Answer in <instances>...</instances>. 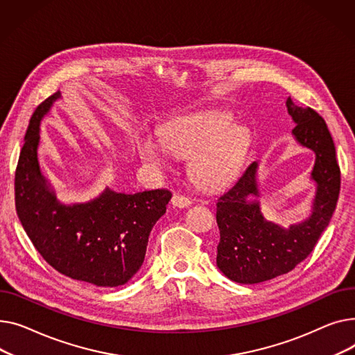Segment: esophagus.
Returning a JSON list of instances; mask_svg holds the SVG:
<instances>
[{"label":"esophagus","instance_id":"34e87169","mask_svg":"<svg viewBox=\"0 0 355 355\" xmlns=\"http://www.w3.org/2000/svg\"><path fill=\"white\" fill-rule=\"evenodd\" d=\"M172 203L178 207H187L191 205V199L184 196V195H179V193H175L173 198H172Z\"/></svg>","mask_w":355,"mask_h":355}]
</instances>
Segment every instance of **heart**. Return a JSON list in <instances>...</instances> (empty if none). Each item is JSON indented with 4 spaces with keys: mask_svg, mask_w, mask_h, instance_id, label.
Returning <instances> with one entry per match:
<instances>
[{
    "mask_svg": "<svg viewBox=\"0 0 355 355\" xmlns=\"http://www.w3.org/2000/svg\"><path fill=\"white\" fill-rule=\"evenodd\" d=\"M162 135L163 140H139L140 157L155 168H166L173 155L192 157V176L207 189H218L231 182L248 146L246 130L231 124V117L218 112L182 117L166 126Z\"/></svg>",
    "mask_w": 355,
    "mask_h": 355,
    "instance_id": "1",
    "label": "heart"
}]
</instances>
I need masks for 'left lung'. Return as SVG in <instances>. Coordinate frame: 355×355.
Returning a JSON list of instances; mask_svg holds the SVG:
<instances>
[{"mask_svg":"<svg viewBox=\"0 0 355 355\" xmlns=\"http://www.w3.org/2000/svg\"><path fill=\"white\" fill-rule=\"evenodd\" d=\"M286 109L297 123L293 129L295 139L317 156L312 171L317 182L312 215L288 229L266 220L259 203L251 200V196H259L258 164H249L216 203L220 234L216 263L225 277L238 284H259L293 270L312 252L336 211L341 172L327 123L314 109L297 106L291 97Z\"/></svg>","mask_w":355,"mask_h":355,"instance_id":"obj_1","label":"left lung"}]
</instances>
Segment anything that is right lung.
<instances>
[{
    "mask_svg": "<svg viewBox=\"0 0 355 355\" xmlns=\"http://www.w3.org/2000/svg\"><path fill=\"white\" fill-rule=\"evenodd\" d=\"M54 93L30 119L15 169V209L40 255L60 274L96 286L124 285L140 269L153 225L172 198L168 189L133 195L104 191L89 203L61 205L40 172V120Z\"/></svg>",
    "mask_w": 355,
    "mask_h": 355,
    "instance_id": "right-lung-1",
    "label": "right lung"
}]
</instances>
